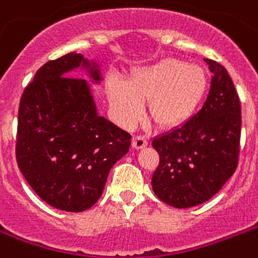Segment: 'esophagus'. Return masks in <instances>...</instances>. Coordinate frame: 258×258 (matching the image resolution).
Instances as JSON below:
<instances>
[{
  "instance_id": "obj_1",
  "label": "esophagus",
  "mask_w": 258,
  "mask_h": 258,
  "mask_svg": "<svg viewBox=\"0 0 258 258\" xmlns=\"http://www.w3.org/2000/svg\"><path fill=\"white\" fill-rule=\"evenodd\" d=\"M147 146V139L142 135H135L133 138V147L134 149H143Z\"/></svg>"
}]
</instances>
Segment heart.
Here are the masks:
<instances>
[{
	"instance_id": "heart-1",
	"label": "heart",
	"mask_w": 258,
	"mask_h": 258,
	"mask_svg": "<svg viewBox=\"0 0 258 258\" xmlns=\"http://www.w3.org/2000/svg\"><path fill=\"white\" fill-rule=\"evenodd\" d=\"M208 88L207 74L196 64L165 58L134 73L128 84L112 77L107 94L121 125L133 127L149 101L151 119L165 128L184 124L196 113Z\"/></svg>"
}]
</instances>
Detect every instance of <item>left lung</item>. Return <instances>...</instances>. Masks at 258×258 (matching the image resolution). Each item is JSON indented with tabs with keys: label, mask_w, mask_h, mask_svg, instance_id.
Returning a JSON list of instances; mask_svg holds the SVG:
<instances>
[{
	"label": "left lung",
	"mask_w": 258,
	"mask_h": 258,
	"mask_svg": "<svg viewBox=\"0 0 258 258\" xmlns=\"http://www.w3.org/2000/svg\"><path fill=\"white\" fill-rule=\"evenodd\" d=\"M212 73L203 108L181 127L153 139L160 164L151 186L157 198L176 208L207 202L238 166L241 103L229 73L204 59Z\"/></svg>",
	"instance_id": "1"
}]
</instances>
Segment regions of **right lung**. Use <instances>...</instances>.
Listing matches in <instances>:
<instances>
[{"label":"right lung","instance_id":"right-lung-1","mask_svg":"<svg viewBox=\"0 0 258 258\" xmlns=\"http://www.w3.org/2000/svg\"><path fill=\"white\" fill-rule=\"evenodd\" d=\"M81 54H66L39 69L21 94L16 160L23 176L47 204L69 212L93 206L109 170L128 151L131 135L100 116L84 78L69 76ZM100 81L96 66L90 69Z\"/></svg>","mask_w":258,"mask_h":258}]
</instances>
